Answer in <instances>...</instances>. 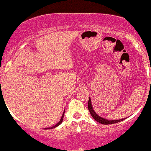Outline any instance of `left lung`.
Returning <instances> with one entry per match:
<instances>
[{
	"mask_svg": "<svg viewBox=\"0 0 151 151\" xmlns=\"http://www.w3.org/2000/svg\"><path fill=\"white\" fill-rule=\"evenodd\" d=\"M88 109H89V113L92 115V117L96 120L98 123H101V124L104 125H109V124H113V123H117L119 122L122 121V120H124L126 118H123L120 119V120H107V119L104 118V117H101V116L98 115L96 112L94 110L93 107L92 105V101H91V98H89V101H88Z\"/></svg>",
	"mask_w": 151,
	"mask_h": 151,
	"instance_id": "1",
	"label": "left lung"
}]
</instances>
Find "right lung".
Wrapping results in <instances>:
<instances>
[{"label": "right lung", "mask_w": 151, "mask_h": 151, "mask_svg": "<svg viewBox=\"0 0 151 151\" xmlns=\"http://www.w3.org/2000/svg\"><path fill=\"white\" fill-rule=\"evenodd\" d=\"M65 111H64V112H63V114H62V117H61V119H60V120H59V123H57V124H56V125H55L54 126H52V127H50V128H45V129H51V128H56V127L59 126V125H60L61 123H62V121H63V118H64V114H65Z\"/></svg>", "instance_id": "right-lung-1"}]
</instances>
